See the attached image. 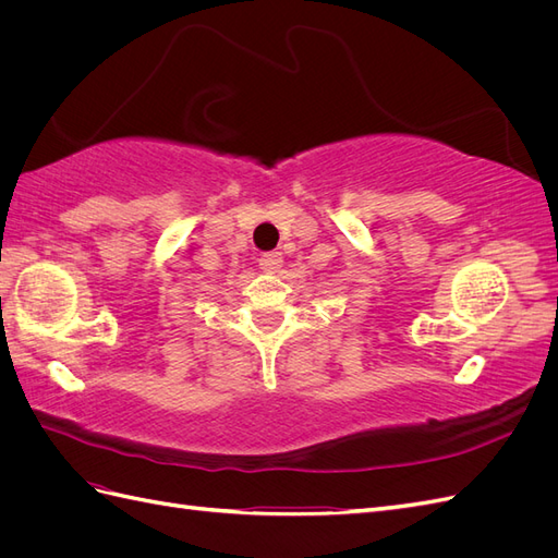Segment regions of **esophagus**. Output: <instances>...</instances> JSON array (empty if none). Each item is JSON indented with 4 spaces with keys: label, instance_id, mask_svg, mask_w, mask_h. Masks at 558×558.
<instances>
[{
    "label": "esophagus",
    "instance_id": "esophagus-1",
    "mask_svg": "<svg viewBox=\"0 0 558 558\" xmlns=\"http://www.w3.org/2000/svg\"><path fill=\"white\" fill-rule=\"evenodd\" d=\"M281 253L279 251H267V253H263L260 256V269H265V272H269V275H275L277 269L281 267Z\"/></svg>",
    "mask_w": 558,
    "mask_h": 558
}]
</instances>
